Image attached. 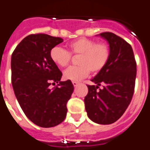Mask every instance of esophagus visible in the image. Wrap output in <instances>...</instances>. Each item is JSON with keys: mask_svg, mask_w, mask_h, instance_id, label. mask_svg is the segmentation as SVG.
<instances>
[{"mask_svg": "<svg viewBox=\"0 0 150 150\" xmlns=\"http://www.w3.org/2000/svg\"><path fill=\"white\" fill-rule=\"evenodd\" d=\"M72 84L73 85H74V87H77L78 85L79 84V82H78V81H72Z\"/></svg>", "mask_w": 150, "mask_h": 150, "instance_id": "obj_1", "label": "esophagus"}]
</instances>
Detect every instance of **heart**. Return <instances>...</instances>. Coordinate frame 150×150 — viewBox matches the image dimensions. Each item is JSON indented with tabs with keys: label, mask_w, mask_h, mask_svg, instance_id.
Returning <instances> with one entry per match:
<instances>
[{
	"label": "heart",
	"mask_w": 150,
	"mask_h": 150,
	"mask_svg": "<svg viewBox=\"0 0 150 150\" xmlns=\"http://www.w3.org/2000/svg\"><path fill=\"white\" fill-rule=\"evenodd\" d=\"M69 52L59 46L50 50L52 62L60 68L66 67L70 62L71 55L79 56L77 62L79 65L66 69L63 73L65 80L79 81L88 75L90 71L98 73L105 67L110 58V47L104 42L81 37L67 45Z\"/></svg>",
	"instance_id": "b5f03b06"
}]
</instances>
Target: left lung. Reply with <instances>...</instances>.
Wrapping results in <instances>:
<instances>
[{"instance_id":"1","label":"left lung","mask_w":150,"mask_h":150,"mask_svg":"<svg viewBox=\"0 0 150 150\" xmlns=\"http://www.w3.org/2000/svg\"><path fill=\"white\" fill-rule=\"evenodd\" d=\"M100 36L109 43L110 58L105 67L91 80L95 85H88L85 110L94 123L110 124L124 114L131 101L137 63L131 46L124 39L110 32ZM100 85L102 89L99 88Z\"/></svg>"}]
</instances>
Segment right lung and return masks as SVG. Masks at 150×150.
Here are the masks:
<instances>
[{
	"instance_id": "obj_1",
	"label": "right lung",
	"mask_w": 150,
	"mask_h": 150,
	"mask_svg": "<svg viewBox=\"0 0 150 150\" xmlns=\"http://www.w3.org/2000/svg\"><path fill=\"white\" fill-rule=\"evenodd\" d=\"M63 42L44 33L31 34L17 45L11 56V82L15 96L30 120L41 127L61 124L67 114L74 86L61 81L62 73L52 62L50 50ZM56 87L49 88L51 83Z\"/></svg>"
}]
</instances>
